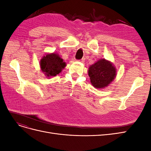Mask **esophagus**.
<instances>
[{"label": "esophagus", "mask_w": 151, "mask_h": 151, "mask_svg": "<svg viewBox=\"0 0 151 151\" xmlns=\"http://www.w3.org/2000/svg\"><path fill=\"white\" fill-rule=\"evenodd\" d=\"M79 61L81 62H82V63H84V62H85V58H83L81 59V60H79Z\"/></svg>", "instance_id": "1"}]
</instances>
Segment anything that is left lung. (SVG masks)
I'll list each match as a JSON object with an SVG mask.
<instances>
[{
  "mask_svg": "<svg viewBox=\"0 0 151 151\" xmlns=\"http://www.w3.org/2000/svg\"><path fill=\"white\" fill-rule=\"evenodd\" d=\"M116 69L113 63L101 58L89 67L88 75L91 83L96 88L107 87L115 78Z\"/></svg>",
  "mask_w": 151,
  "mask_h": 151,
  "instance_id": "1",
  "label": "left lung"
}]
</instances>
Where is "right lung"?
Returning <instances> with one entry per match:
<instances>
[{"instance_id": "obj_1", "label": "right lung", "mask_w": 151, "mask_h": 151, "mask_svg": "<svg viewBox=\"0 0 151 151\" xmlns=\"http://www.w3.org/2000/svg\"><path fill=\"white\" fill-rule=\"evenodd\" d=\"M66 66V63L57 53H48L40 60L41 70L47 77L55 76Z\"/></svg>"}]
</instances>
